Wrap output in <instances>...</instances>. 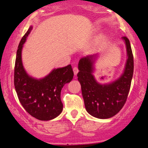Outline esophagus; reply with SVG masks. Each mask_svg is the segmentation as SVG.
Returning a JSON list of instances; mask_svg holds the SVG:
<instances>
[{
    "label": "esophagus",
    "mask_w": 148,
    "mask_h": 148,
    "mask_svg": "<svg viewBox=\"0 0 148 148\" xmlns=\"http://www.w3.org/2000/svg\"><path fill=\"white\" fill-rule=\"evenodd\" d=\"M73 71H74V75H76L77 74H78V72H79V70H78V68H77V67H74L73 68Z\"/></svg>",
    "instance_id": "1"
}]
</instances>
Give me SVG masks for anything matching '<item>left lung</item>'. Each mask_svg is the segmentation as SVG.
<instances>
[{
    "label": "left lung",
    "instance_id": "8db88e82",
    "mask_svg": "<svg viewBox=\"0 0 148 148\" xmlns=\"http://www.w3.org/2000/svg\"><path fill=\"white\" fill-rule=\"evenodd\" d=\"M127 59L123 73L110 84H100L92 74L98 54L82 58L78 63V80L86 111L92 116L107 119L115 116L126 102L134 73V57L129 39L123 36Z\"/></svg>",
    "mask_w": 148,
    "mask_h": 148
}]
</instances>
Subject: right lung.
<instances>
[{
	"instance_id": "obj_1",
	"label": "right lung",
	"mask_w": 148,
	"mask_h": 148,
	"mask_svg": "<svg viewBox=\"0 0 148 148\" xmlns=\"http://www.w3.org/2000/svg\"><path fill=\"white\" fill-rule=\"evenodd\" d=\"M30 26L20 42L15 61L14 84L18 98L26 111L39 120H52L63 110L61 90L74 76L71 65L54 69L41 79L30 76L22 62V49L32 30Z\"/></svg>"
}]
</instances>
